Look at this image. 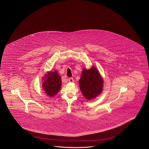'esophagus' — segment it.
<instances>
[{
  "label": "esophagus",
  "mask_w": 149,
  "mask_h": 149,
  "mask_svg": "<svg viewBox=\"0 0 149 149\" xmlns=\"http://www.w3.org/2000/svg\"><path fill=\"white\" fill-rule=\"evenodd\" d=\"M68 80H69V81L70 82H74V79H73L72 77H69V78L68 79Z\"/></svg>",
  "instance_id": "34e87169"
}]
</instances>
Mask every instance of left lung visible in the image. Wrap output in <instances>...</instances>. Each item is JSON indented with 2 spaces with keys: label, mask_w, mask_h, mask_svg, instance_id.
<instances>
[{
  "label": "left lung",
  "mask_w": 149,
  "mask_h": 149,
  "mask_svg": "<svg viewBox=\"0 0 149 149\" xmlns=\"http://www.w3.org/2000/svg\"><path fill=\"white\" fill-rule=\"evenodd\" d=\"M103 81L98 69L95 67L90 69H84L79 81L81 93L87 100L94 99L102 93Z\"/></svg>",
  "instance_id": "1"
}]
</instances>
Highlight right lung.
<instances>
[{"instance_id":"right-lung-1","label":"right lung","mask_w":149,"mask_h":149,"mask_svg":"<svg viewBox=\"0 0 149 149\" xmlns=\"http://www.w3.org/2000/svg\"><path fill=\"white\" fill-rule=\"evenodd\" d=\"M42 86L46 94L49 97L56 95L61 88V77L57 70L49 72L43 77Z\"/></svg>"}]
</instances>
